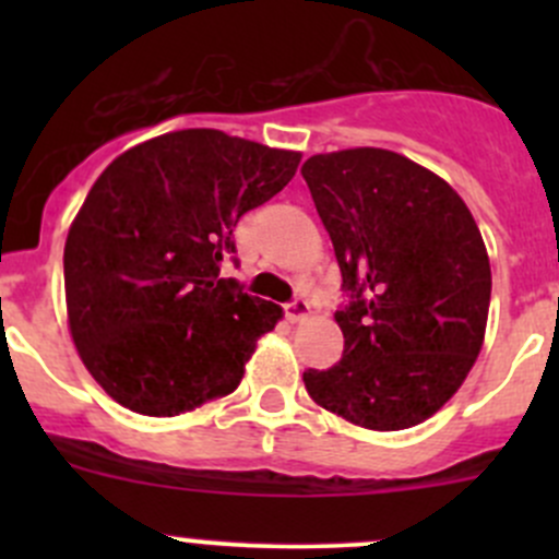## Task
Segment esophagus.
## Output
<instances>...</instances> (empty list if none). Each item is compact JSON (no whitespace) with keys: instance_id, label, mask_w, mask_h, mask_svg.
<instances>
[{"instance_id":"34e87169","label":"esophagus","mask_w":559,"mask_h":559,"mask_svg":"<svg viewBox=\"0 0 559 559\" xmlns=\"http://www.w3.org/2000/svg\"><path fill=\"white\" fill-rule=\"evenodd\" d=\"M311 306H308V300H295L286 306V319L292 321V324H297V321H306L311 319Z\"/></svg>"}]
</instances>
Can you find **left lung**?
I'll list each match as a JSON object with an SVG mask.
<instances>
[{
	"label": "left lung",
	"mask_w": 559,
	"mask_h": 559,
	"mask_svg": "<svg viewBox=\"0 0 559 559\" xmlns=\"http://www.w3.org/2000/svg\"><path fill=\"white\" fill-rule=\"evenodd\" d=\"M343 289V357L302 373L313 403L365 430H408L454 397L487 332L492 270L452 186L386 148L302 165Z\"/></svg>",
	"instance_id": "8db88e82"
}]
</instances>
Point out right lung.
Returning <instances> with one entry per match:
<instances>
[{
    "label": "right lung",
    "instance_id": "add662e5",
    "mask_svg": "<svg viewBox=\"0 0 559 559\" xmlns=\"http://www.w3.org/2000/svg\"><path fill=\"white\" fill-rule=\"evenodd\" d=\"M300 151L218 129L132 145L94 180L64 243L67 324L123 408L178 416L227 397L284 308L222 278L240 216L278 194Z\"/></svg>",
    "mask_w": 559,
    "mask_h": 559
}]
</instances>
